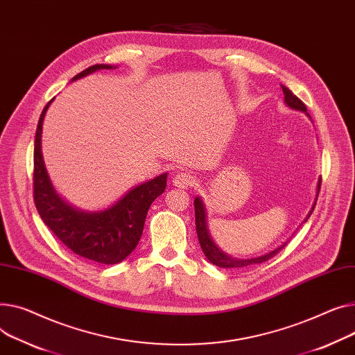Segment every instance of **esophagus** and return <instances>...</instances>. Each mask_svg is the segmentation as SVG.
<instances>
[{"mask_svg":"<svg viewBox=\"0 0 355 355\" xmlns=\"http://www.w3.org/2000/svg\"><path fill=\"white\" fill-rule=\"evenodd\" d=\"M174 185L178 188H190L196 184V177L190 173H178L174 180H173Z\"/></svg>","mask_w":355,"mask_h":355,"instance_id":"esophagus-1","label":"esophagus"}]
</instances>
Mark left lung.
<instances>
[{
    "instance_id": "left-lung-1",
    "label": "left lung",
    "mask_w": 355,
    "mask_h": 355,
    "mask_svg": "<svg viewBox=\"0 0 355 355\" xmlns=\"http://www.w3.org/2000/svg\"><path fill=\"white\" fill-rule=\"evenodd\" d=\"M281 87H282V92H284V103H286V105L290 107L291 110L305 112V115L309 116L310 120H311V116H310L309 112H306V107L304 105V103H302L298 97L294 96V94L291 92V89H288V88L284 87V85H281ZM320 187H321V178H318V182H317V194H315L314 204H313L311 209L309 211V214H306V217L304 218L302 223H305L306 220L310 218V216L313 214L315 202H317V197H318V193H320ZM194 208H196L197 237H198L201 250H202L204 255L209 259V263H212V264L217 266V267L228 268V270H243V268L250 267V266H255V264H259V263H264V261H267L268 258H271L272 255H275L282 247H284V245L287 244V241L282 243L281 245H278L277 248L271 250L270 252H266V254H263V255H258V257H254V258H235V257H231V255H228L227 252H224V251L214 243V240H212L211 234H209V230H208V223H207V209H205V205H204L201 197H196V198H194Z\"/></svg>"
}]
</instances>
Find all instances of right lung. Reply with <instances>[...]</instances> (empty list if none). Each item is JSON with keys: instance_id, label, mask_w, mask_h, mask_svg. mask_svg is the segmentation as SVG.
<instances>
[{"instance_id": "right-lung-1", "label": "right lung", "mask_w": 355, "mask_h": 355, "mask_svg": "<svg viewBox=\"0 0 355 355\" xmlns=\"http://www.w3.org/2000/svg\"><path fill=\"white\" fill-rule=\"evenodd\" d=\"M112 68H116V65H91L71 81H77L100 69ZM54 98L44 107L35 132V207L45 225L74 254L96 264H118L124 261L138 245L143 235L147 212L153 201L165 191L168 173L159 174L150 181L132 187L120 200L104 209L84 211L71 205L55 191L42 157V123Z\"/></svg>"}]
</instances>
